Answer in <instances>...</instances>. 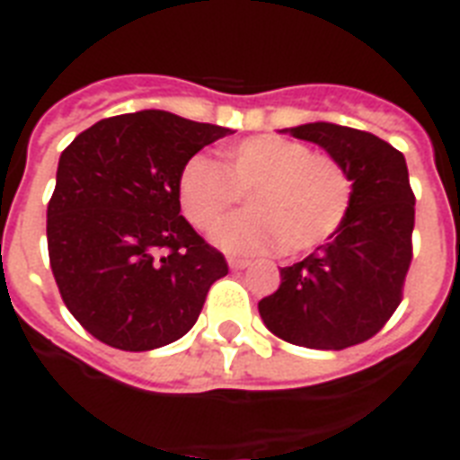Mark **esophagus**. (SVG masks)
<instances>
[{
	"label": "esophagus",
	"instance_id": "34e87169",
	"mask_svg": "<svg viewBox=\"0 0 460 460\" xmlns=\"http://www.w3.org/2000/svg\"><path fill=\"white\" fill-rule=\"evenodd\" d=\"M251 265L248 260H238V258H229V267L231 270H245V267Z\"/></svg>",
	"mask_w": 460,
	"mask_h": 460
}]
</instances>
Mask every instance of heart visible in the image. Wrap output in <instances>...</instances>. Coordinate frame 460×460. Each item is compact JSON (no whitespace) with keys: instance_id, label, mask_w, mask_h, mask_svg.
I'll use <instances>...</instances> for the list:
<instances>
[{"instance_id":"1","label":"heart","mask_w":460,"mask_h":460,"mask_svg":"<svg viewBox=\"0 0 460 460\" xmlns=\"http://www.w3.org/2000/svg\"><path fill=\"white\" fill-rule=\"evenodd\" d=\"M251 213L221 222L241 197ZM181 212L198 231H215L222 251L262 255L277 248L301 255L320 248L341 229L353 202L349 169L301 140L252 136L224 147L222 169L195 155L176 179Z\"/></svg>"}]
</instances>
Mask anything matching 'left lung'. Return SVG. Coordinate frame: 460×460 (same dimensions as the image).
I'll return each instance as SVG.
<instances>
[{"label":"left lung","instance_id":"obj_1","mask_svg":"<svg viewBox=\"0 0 460 460\" xmlns=\"http://www.w3.org/2000/svg\"><path fill=\"white\" fill-rule=\"evenodd\" d=\"M284 131L320 146L349 169L353 202L327 243L281 267L279 288L258 303L260 317L294 346L349 349L377 334L401 303L415 224L406 157L349 126L314 121Z\"/></svg>","mask_w":460,"mask_h":460}]
</instances>
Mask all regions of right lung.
<instances>
[{
  "label": "right lung",
  "instance_id": "1",
  "mask_svg": "<svg viewBox=\"0 0 460 460\" xmlns=\"http://www.w3.org/2000/svg\"><path fill=\"white\" fill-rule=\"evenodd\" d=\"M229 133L143 110L97 121L61 153L47 205L49 265L68 313L111 349L181 339L229 272L176 195L181 166Z\"/></svg>",
  "mask_w": 460,
  "mask_h": 460
}]
</instances>
